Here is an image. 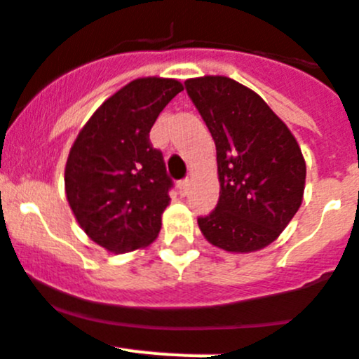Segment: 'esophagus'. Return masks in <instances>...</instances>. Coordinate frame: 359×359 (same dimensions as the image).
I'll return each instance as SVG.
<instances>
[{"label":"esophagus","mask_w":359,"mask_h":359,"mask_svg":"<svg viewBox=\"0 0 359 359\" xmlns=\"http://www.w3.org/2000/svg\"><path fill=\"white\" fill-rule=\"evenodd\" d=\"M189 186H191V180H189V179L180 180V182H179V191H180V195H188Z\"/></svg>","instance_id":"esophagus-1"}]
</instances>
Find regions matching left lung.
Returning <instances> with one entry per match:
<instances>
[{
	"label": "left lung",
	"mask_w": 359,
	"mask_h": 359,
	"mask_svg": "<svg viewBox=\"0 0 359 359\" xmlns=\"http://www.w3.org/2000/svg\"><path fill=\"white\" fill-rule=\"evenodd\" d=\"M184 85L217 146L220 197L210 215L198 217L202 235L229 253L264 249L302 205L305 161L300 146L248 86L224 76Z\"/></svg>",
	"instance_id": "8db88e82"
}]
</instances>
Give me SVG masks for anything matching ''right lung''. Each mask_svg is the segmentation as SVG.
Segmentation results:
<instances>
[{"label":"right lung","instance_id":"obj_1","mask_svg":"<svg viewBox=\"0 0 359 359\" xmlns=\"http://www.w3.org/2000/svg\"><path fill=\"white\" fill-rule=\"evenodd\" d=\"M182 92L177 79L141 77L99 106L72 146L65 189L83 231L110 253L146 248L161 231L173 182L149 130Z\"/></svg>","mask_w":359,"mask_h":359}]
</instances>
